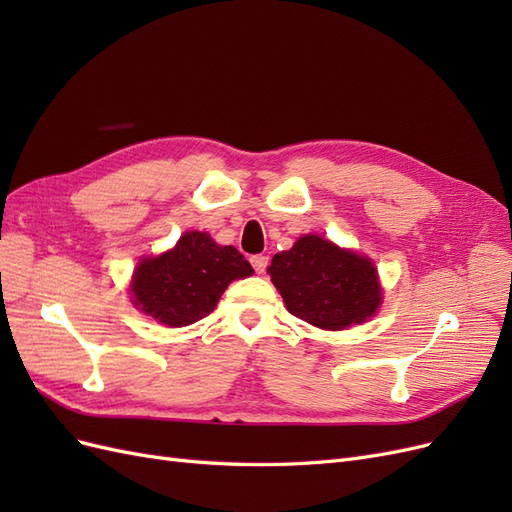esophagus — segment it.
Wrapping results in <instances>:
<instances>
[{
	"label": "esophagus",
	"mask_w": 512,
	"mask_h": 512,
	"mask_svg": "<svg viewBox=\"0 0 512 512\" xmlns=\"http://www.w3.org/2000/svg\"><path fill=\"white\" fill-rule=\"evenodd\" d=\"M250 262H252V267H254L256 273H265L267 265H269V258L265 254H256V256L250 258Z\"/></svg>",
	"instance_id": "34e87169"
}]
</instances>
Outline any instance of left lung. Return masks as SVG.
<instances>
[{
  "mask_svg": "<svg viewBox=\"0 0 512 512\" xmlns=\"http://www.w3.org/2000/svg\"><path fill=\"white\" fill-rule=\"evenodd\" d=\"M267 273L288 312L318 329L361 324L382 303L374 262L318 235H303L288 252L275 254Z\"/></svg>",
  "mask_w": 512,
  "mask_h": 512,
  "instance_id": "left-lung-1",
  "label": "left lung"
}]
</instances>
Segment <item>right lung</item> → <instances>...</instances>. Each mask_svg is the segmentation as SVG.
<instances>
[{
	"label": "right lung",
	"instance_id": "add662e5",
	"mask_svg": "<svg viewBox=\"0 0 512 512\" xmlns=\"http://www.w3.org/2000/svg\"><path fill=\"white\" fill-rule=\"evenodd\" d=\"M254 273L232 245L188 230L173 250L143 258L132 275V303L166 327H188L209 316L230 282Z\"/></svg>",
	"mask_w": 512,
	"mask_h": 512
}]
</instances>
